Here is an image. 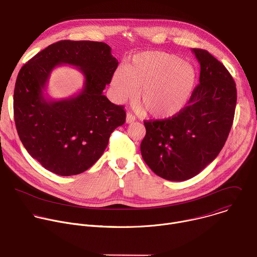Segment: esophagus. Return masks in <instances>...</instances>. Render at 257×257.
I'll return each mask as SVG.
<instances>
[{
	"label": "esophagus",
	"instance_id": "1",
	"mask_svg": "<svg viewBox=\"0 0 257 257\" xmlns=\"http://www.w3.org/2000/svg\"><path fill=\"white\" fill-rule=\"evenodd\" d=\"M135 120H136V119H135V117H134L131 113H128V114L126 115V123H127V124L133 123Z\"/></svg>",
	"mask_w": 257,
	"mask_h": 257
}]
</instances>
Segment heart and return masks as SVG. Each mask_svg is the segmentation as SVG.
<instances>
[{
  "mask_svg": "<svg viewBox=\"0 0 257 257\" xmlns=\"http://www.w3.org/2000/svg\"><path fill=\"white\" fill-rule=\"evenodd\" d=\"M196 79L194 67L179 57L149 51L136 54L125 69H118L112 88L120 100L135 95L145 113L158 119L176 116L189 101Z\"/></svg>",
  "mask_w": 257,
  "mask_h": 257,
  "instance_id": "obj_1",
  "label": "heart"
}]
</instances>
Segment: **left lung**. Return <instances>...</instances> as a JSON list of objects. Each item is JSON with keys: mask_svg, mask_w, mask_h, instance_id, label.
I'll return each mask as SVG.
<instances>
[{"mask_svg": "<svg viewBox=\"0 0 257 257\" xmlns=\"http://www.w3.org/2000/svg\"><path fill=\"white\" fill-rule=\"evenodd\" d=\"M192 53L200 75L188 105L172 118L144 121L142 159L170 181L193 178L217 157L235 115L237 89L229 71L205 50L192 49Z\"/></svg>", "mask_w": 257, "mask_h": 257, "instance_id": "8db88e82", "label": "left lung"}]
</instances>
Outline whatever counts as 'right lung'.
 <instances>
[{
    "mask_svg": "<svg viewBox=\"0 0 257 257\" xmlns=\"http://www.w3.org/2000/svg\"><path fill=\"white\" fill-rule=\"evenodd\" d=\"M104 43L61 41L30 59L19 71L14 89V120L28 154L45 169L61 176L83 173L103 154L112 132L126 120L123 105L102 91L118 67ZM60 64L76 66L83 89L68 99L44 95L51 71Z\"/></svg>",
    "mask_w": 257,
    "mask_h": 257,
    "instance_id": "1",
    "label": "right lung"
}]
</instances>
